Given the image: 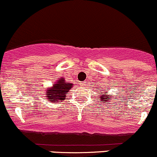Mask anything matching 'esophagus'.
I'll list each match as a JSON object with an SVG mask.
<instances>
[{"label": "esophagus", "instance_id": "esophagus-1", "mask_svg": "<svg viewBox=\"0 0 157 157\" xmlns=\"http://www.w3.org/2000/svg\"><path fill=\"white\" fill-rule=\"evenodd\" d=\"M85 83H84V82H83V83H81V86H83L85 85Z\"/></svg>", "mask_w": 157, "mask_h": 157}]
</instances>
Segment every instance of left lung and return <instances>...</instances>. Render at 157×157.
Segmentation results:
<instances>
[{
    "label": "left lung",
    "instance_id": "left-lung-1",
    "mask_svg": "<svg viewBox=\"0 0 157 157\" xmlns=\"http://www.w3.org/2000/svg\"><path fill=\"white\" fill-rule=\"evenodd\" d=\"M101 90V89H99V90ZM110 94L108 95V92H105L104 94H101V95H100L99 96V100H101V101H103L105 102V103L106 104H110L109 103V101L111 100L112 98H113V96H110Z\"/></svg>",
    "mask_w": 157,
    "mask_h": 157
}]
</instances>
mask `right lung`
I'll return each instance as SVG.
<instances>
[{
  "mask_svg": "<svg viewBox=\"0 0 157 157\" xmlns=\"http://www.w3.org/2000/svg\"><path fill=\"white\" fill-rule=\"evenodd\" d=\"M73 86V83H67L65 78L60 77L56 82L52 83V86L48 87L46 91L45 95L47 101L49 102H61L65 100L66 95Z\"/></svg>",
  "mask_w": 157,
  "mask_h": 157,
  "instance_id": "right-lung-1",
  "label": "right lung"
}]
</instances>
